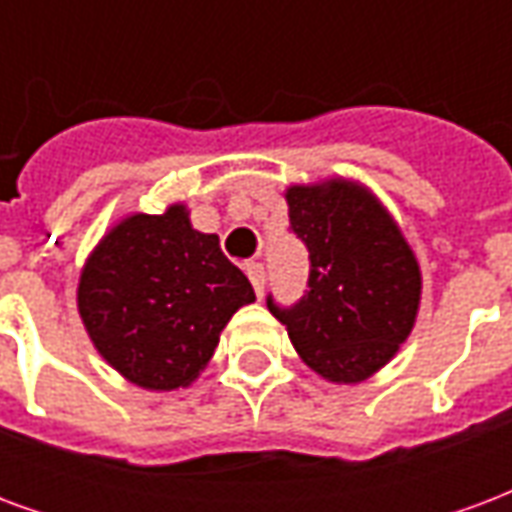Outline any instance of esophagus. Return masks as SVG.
<instances>
[{
  "label": "esophagus",
  "mask_w": 512,
  "mask_h": 512,
  "mask_svg": "<svg viewBox=\"0 0 512 512\" xmlns=\"http://www.w3.org/2000/svg\"><path fill=\"white\" fill-rule=\"evenodd\" d=\"M246 274H249V282H252L257 296H263V288H266V268H263V263H252L246 268Z\"/></svg>",
  "instance_id": "34e87169"
}]
</instances>
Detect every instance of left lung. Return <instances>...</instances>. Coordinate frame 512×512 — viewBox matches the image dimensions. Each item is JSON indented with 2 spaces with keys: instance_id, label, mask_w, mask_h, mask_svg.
<instances>
[{
  "instance_id": "8db88e82",
  "label": "left lung",
  "mask_w": 512,
  "mask_h": 512,
  "mask_svg": "<svg viewBox=\"0 0 512 512\" xmlns=\"http://www.w3.org/2000/svg\"><path fill=\"white\" fill-rule=\"evenodd\" d=\"M290 233L307 246V290L293 304L271 293L301 359L329 381L354 384L406 340L419 304V266L395 222L348 180L288 189Z\"/></svg>"
}]
</instances>
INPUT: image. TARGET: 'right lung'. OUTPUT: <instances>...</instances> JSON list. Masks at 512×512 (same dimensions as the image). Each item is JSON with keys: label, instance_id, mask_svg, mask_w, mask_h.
<instances>
[{"label": "right lung", "instance_id": "add662e5", "mask_svg": "<svg viewBox=\"0 0 512 512\" xmlns=\"http://www.w3.org/2000/svg\"><path fill=\"white\" fill-rule=\"evenodd\" d=\"M255 301L216 235L183 205L136 213L98 244L79 282V312L109 365L145 389H178L211 362L219 332Z\"/></svg>", "mask_w": 512, "mask_h": 512}]
</instances>
